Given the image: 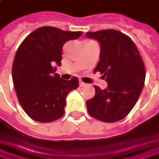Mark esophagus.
<instances>
[{
    "mask_svg": "<svg viewBox=\"0 0 159 159\" xmlns=\"http://www.w3.org/2000/svg\"><path fill=\"white\" fill-rule=\"evenodd\" d=\"M85 83H84L83 81H80V87H83V86H85Z\"/></svg>",
    "mask_w": 159,
    "mask_h": 159,
    "instance_id": "1",
    "label": "esophagus"
}]
</instances>
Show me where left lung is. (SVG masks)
<instances>
[{"label": "left lung", "instance_id": "left-lung-1", "mask_svg": "<svg viewBox=\"0 0 159 159\" xmlns=\"http://www.w3.org/2000/svg\"><path fill=\"white\" fill-rule=\"evenodd\" d=\"M85 37L100 43V61L94 73L100 72L107 88L95 85V96L86 101L92 117L104 122L123 119L137 103L145 81V68L132 39L117 30L86 33Z\"/></svg>", "mask_w": 159, "mask_h": 159}]
</instances>
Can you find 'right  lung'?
Segmentation results:
<instances>
[{"label":"right lung","mask_w":159,"mask_h":159,"mask_svg":"<svg viewBox=\"0 0 159 159\" xmlns=\"http://www.w3.org/2000/svg\"><path fill=\"white\" fill-rule=\"evenodd\" d=\"M82 32L42 27L30 33L16 51L12 80L21 107L28 116L40 122H51L64 116L68 94L79 86V80L60 78L62 49Z\"/></svg>","instance_id":"right-lung-1"}]
</instances>
